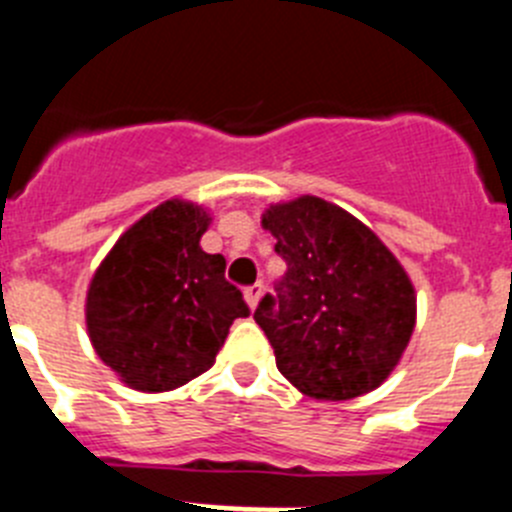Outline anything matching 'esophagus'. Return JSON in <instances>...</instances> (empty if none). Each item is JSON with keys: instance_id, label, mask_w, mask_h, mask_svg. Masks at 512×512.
Returning <instances> with one entry per match:
<instances>
[{"instance_id": "obj_1", "label": "esophagus", "mask_w": 512, "mask_h": 512, "mask_svg": "<svg viewBox=\"0 0 512 512\" xmlns=\"http://www.w3.org/2000/svg\"><path fill=\"white\" fill-rule=\"evenodd\" d=\"M243 295H246L248 307H251V310H256V305H259L261 295H264V284H261V282L251 284V287H246V292H243Z\"/></svg>"}]
</instances>
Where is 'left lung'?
Listing matches in <instances>:
<instances>
[{
    "label": "left lung",
    "instance_id": "left-lung-1",
    "mask_svg": "<svg viewBox=\"0 0 512 512\" xmlns=\"http://www.w3.org/2000/svg\"><path fill=\"white\" fill-rule=\"evenodd\" d=\"M261 225L287 261L279 295L253 312L279 372L315 400L377 390L413 336L418 307L408 271L372 228L312 194L269 205Z\"/></svg>",
    "mask_w": 512,
    "mask_h": 512
}]
</instances>
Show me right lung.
I'll return each mask as SVG.
<instances>
[{
  "mask_svg": "<svg viewBox=\"0 0 512 512\" xmlns=\"http://www.w3.org/2000/svg\"><path fill=\"white\" fill-rule=\"evenodd\" d=\"M212 217L202 205L166 200L117 238L87 289V333L99 359L138 392H169L215 364L241 289L225 259L200 238Z\"/></svg>",
  "mask_w": 512,
  "mask_h": 512,
  "instance_id": "obj_1",
  "label": "right lung"
}]
</instances>
